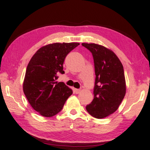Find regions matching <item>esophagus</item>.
Listing matches in <instances>:
<instances>
[{"instance_id": "34e87169", "label": "esophagus", "mask_w": 150, "mask_h": 150, "mask_svg": "<svg viewBox=\"0 0 150 150\" xmlns=\"http://www.w3.org/2000/svg\"><path fill=\"white\" fill-rule=\"evenodd\" d=\"M74 91H75V92L76 94H79V93H80V92H81V90H80V89H77V88H75Z\"/></svg>"}]
</instances>
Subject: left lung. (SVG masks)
<instances>
[{
    "mask_svg": "<svg viewBox=\"0 0 150 150\" xmlns=\"http://www.w3.org/2000/svg\"><path fill=\"white\" fill-rule=\"evenodd\" d=\"M82 46L92 53L96 75L94 99L86 110L95 118H104L117 110L126 93L123 66L115 53L103 46Z\"/></svg>",
    "mask_w": 150,
    "mask_h": 150,
    "instance_id": "1",
    "label": "left lung"
}]
</instances>
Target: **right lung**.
Returning a JSON list of instances; mask_svg holds the SVG:
<instances>
[{"instance_id": "add662e5", "label": "right lung", "mask_w": 150, "mask_h": 150, "mask_svg": "<svg viewBox=\"0 0 150 150\" xmlns=\"http://www.w3.org/2000/svg\"><path fill=\"white\" fill-rule=\"evenodd\" d=\"M79 45L77 42L54 43L37 51L27 67L23 84V92L34 110L51 117L64 107L73 91L63 82L58 83V75L64 74L65 58Z\"/></svg>"}]
</instances>
